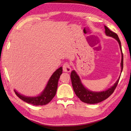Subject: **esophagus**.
I'll return each instance as SVG.
<instances>
[{"label":"esophagus","mask_w":131,"mask_h":131,"mask_svg":"<svg viewBox=\"0 0 131 131\" xmlns=\"http://www.w3.org/2000/svg\"><path fill=\"white\" fill-rule=\"evenodd\" d=\"M63 71L65 72H68V73H69L71 71V66L68 62L64 63L63 65Z\"/></svg>","instance_id":"esophagus-1"}]
</instances>
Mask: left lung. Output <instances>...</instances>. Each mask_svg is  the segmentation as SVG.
Wrapping results in <instances>:
<instances>
[{
  "mask_svg": "<svg viewBox=\"0 0 131 131\" xmlns=\"http://www.w3.org/2000/svg\"><path fill=\"white\" fill-rule=\"evenodd\" d=\"M104 27L105 29V32L106 35L108 36V37H111L114 38L115 39L117 40L119 43V47H120L122 53V60L121 63L122 73L123 68V53H122L121 41L119 40L118 35L116 34V33L111 31V30H110L105 25H104ZM120 77H119L118 80H116V82L114 84V85L112 86L110 88H108L107 90L101 92H93L89 90L88 89L85 87V86L83 85V83H82L81 80L80 79V77H79L78 75L77 74L75 71H72L70 75L72 85H73V88L75 93L76 94L77 97H78L82 102L90 104H97V103H99L107 99L108 97L114 92V91L115 89L116 88V86H117L118 84L119 79H120Z\"/></svg>",
  "mask_w": 131,
  "mask_h": 131,
  "instance_id": "left-lung-1",
  "label": "left lung"
}]
</instances>
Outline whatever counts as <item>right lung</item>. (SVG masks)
I'll list each match as a JSON object with an SVG mask.
<instances>
[{
	"instance_id": "1",
	"label": "right lung",
	"mask_w": 131,
	"mask_h": 131,
	"mask_svg": "<svg viewBox=\"0 0 131 131\" xmlns=\"http://www.w3.org/2000/svg\"><path fill=\"white\" fill-rule=\"evenodd\" d=\"M62 73V67H60L57 69L50 77L45 88L37 96H26L18 93L15 90H14V91L19 99L28 104L35 106L46 105L48 104L56 95L57 90L58 80Z\"/></svg>"
}]
</instances>
